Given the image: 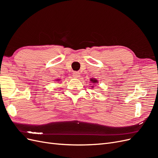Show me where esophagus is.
Wrapping results in <instances>:
<instances>
[{
  "label": "esophagus",
  "instance_id": "1",
  "mask_svg": "<svg viewBox=\"0 0 158 158\" xmlns=\"http://www.w3.org/2000/svg\"><path fill=\"white\" fill-rule=\"evenodd\" d=\"M73 75L74 78H78V77H80V74L79 72H74Z\"/></svg>",
  "mask_w": 158,
  "mask_h": 158
}]
</instances>
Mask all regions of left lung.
Segmentation results:
<instances>
[{"instance_id":"1","label":"left lung","mask_w":158,"mask_h":158,"mask_svg":"<svg viewBox=\"0 0 158 158\" xmlns=\"http://www.w3.org/2000/svg\"><path fill=\"white\" fill-rule=\"evenodd\" d=\"M90 81L91 82H92V83H94V84H95V83H98V81L97 80V79H95V78H91L90 79ZM92 88H94V86H92Z\"/></svg>"}]
</instances>
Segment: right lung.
<instances>
[{"instance_id":"add662e5","label":"right lung","mask_w":158,"mask_h":158,"mask_svg":"<svg viewBox=\"0 0 158 158\" xmlns=\"http://www.w3.org/2000/svg\"><path fill=\"white\" fill-rule=\"evenodd\" d=\"M59 80H60V79H57L56 80V81H59Z\"/></svg>"}]
</instances>
